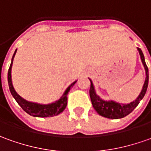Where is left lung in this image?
<instances>
[{
  "instance_id": "left-lung-1",
  "label": "left lung",
  "mask_w": 151,
  "mask_h": 151,
  "mask_svg": "<svg viewBox=\"0 0 151 151\" xmlns=\"http://www.w3.org/2000/svg\"><path fill=\"white\" fill-rule=\"evenodd\" d=\"M137 50L139 51L140 59H141V62H142L145 71V83L143 84L141 92L138 95V97H136V100H134L130 103H127V104H122L120 102H116L113 100L106 101L104 99L101 98L100 96L97 95L93 81L89 78L90 82H91V88L89 90V94H90L92 104H93V108L101 116H104V117L109 119H119L125 117L126 116L130 114L138 106L140 101L143 99L145 94L146 93L147 87H148L149 71L145 61L144 54L142 53V51L139 48H137Z\"/></svg>"
}]
</instances>
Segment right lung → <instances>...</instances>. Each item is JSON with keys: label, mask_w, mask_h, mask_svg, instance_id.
I'll use <instances>...</instances> for the list:
<instances>
[{"label": "right lung", "mask_w": 151, "mask_h": 151, "mask_svg": "<svg viewBox=\"0 0 151 151\" xmlns=\"http://www.w3.org/2000/svg\"><path fill=\"white\" fill-rule=\"evenodd\" d=\"M16 51H17V50H15V53L12 56L11 66H10L9 70H8V84H9V88H10V91H11V95L15 98V101H17V103L21 106V108L26 113H28L29 115H30L32 116H35V117H49V116H54L60 114L66 108V106H67L68 103V93L70 91L72 87L77 83V81L70 84L67 88V89L64 91L62 97L57 101H54V102H51V103H49V104H40V103H37V102L27 101L22 97H20L19 94L16 93V91L14 88L13 83H12L11 68H12V63H13V60H14L15 55L16 54Z\"/></svg>", "instance_id": "right-lung-1"}]
</instances>
